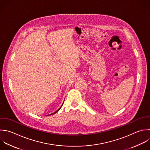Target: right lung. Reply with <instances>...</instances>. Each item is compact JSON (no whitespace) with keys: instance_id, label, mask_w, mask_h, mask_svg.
<instances>
[{"instance_id":"obj_1","label":"right lung","mask_w":150,"mask_h":150,"mask_svg":"<svg viewBox=\"0 0 150 150\" xmlns=\"http://www.w3.org/2000/svg\"><path fill=\"white\" fill-rule=\"evenodd\" d=\"M63 103H64V102H63ZM63 104H62V106H61V107H60V108H59V109H58V110H57V111H55V112H53V113H52V114H49V115H52V114H55V113H56V112H58V111H59V110H60V108H62V105H63Z\"/></svg>"}]
</instances>
